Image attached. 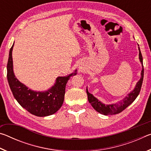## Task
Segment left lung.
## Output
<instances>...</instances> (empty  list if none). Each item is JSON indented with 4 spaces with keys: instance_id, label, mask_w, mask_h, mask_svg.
<instances>
[{
    "instance_id": "obj_1",
    "label": "left lung",
    "mask_w": 151,
    "mask_h": 151,
    "mask_svg": "<svg viewBox=\"0 0 151 151\" xmlns=\"http://www.w3.org/2000/svg\"><path fill=\"white\" fill-rule=\"evenodd\" d=\"M139 46V45H138ZM139 59L140 63L142 64V69L141 71V76H140V80L137 82L136 86L134 88V90L131 91L128 95L124 97L121 101L119 103L116 104H105L102 103L101 101H99L96 97H94L93 94L89 93L88 91V89L86 88V93H87L88 96V102L91 104L92 106L93 107L94 109L99 112V113H101L104 114V115H109V114H119L122 111L129 106L132 102H133L135 99H136L138 95L139 94L140 91V88H141L142 81H143V76H144V68H143L142 65V57L141 52H140V48L139 47Z\"/></svg>"
}]
</instances>
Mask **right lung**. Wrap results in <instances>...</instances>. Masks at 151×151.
I'll return each instance as SVG.
<instances>
[{"instance_id": "add662e5", "label": "right lung", "mask_w": 151, "mask_h": 151, "mask_svg": "<svg viewBox=\"0 0 151 151\" xmlns=\"http://www.w3.org/2000/svg\"><path fill=\"white\" fill-rule=\"evenodd\" d=\"M13 46L14 44L9 52L7 79L15 99L20 106L35 116H47L55 114L63 105L66 85L71 76L76 75V70L68 76H58L54 86L47 91H32L20 83L14 75L12 57Z\"/></svg>"}]
</instances>
